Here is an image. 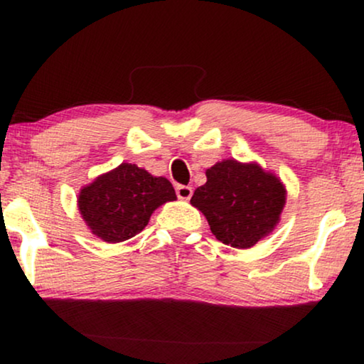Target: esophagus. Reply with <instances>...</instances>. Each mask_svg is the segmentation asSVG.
<instances>
[{
  "label": "esophagus",
  "instance_id": "1",
  "mask_svg": "<svg viewBox=\"0 0 364 364\" xmlns=\"http://www.w3.org/2000/svg\"><path fill=\"white\" fill-rule=\"evenodd\" d=\"M176 193L178 198H182V200H188V198L192 197V187L188 186H177L176 187Z\"/></svg>",
  "mask_w": 364,
  "mask_h": 364
}]
</instances>
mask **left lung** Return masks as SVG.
Wrapping results in <instances>:
<instances>
[{
	"instance_id": "obj_1",
	"label": "left lung",
	"mask_w": 364,
	"mask_h": 364,
	"mask_svg": "<svg viewBox=\"0 0 364 364\" xmlns=\"http://www.w3.org/2000/svg\"><path fill=\"white\" fill-rule=\"evenodd\" d=\"M205 176L191 203L205 215L217 240L250 248L275 228L287 198L280 178L257 164L237 161L217 162Z\"/></svg>"
}]
</instances>
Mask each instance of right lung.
I'll return each instance as SVG.
<instances>
[{"label":"right lung","mask_w":364,"mask_h":364,"mask_svg":"<svg viewBox=\"0 0 364 364\" xmlns=\"http://www.w3.org/2000/svg\"><path fill=\"white\" fill-rule=\"evenodd\" d=\"M172 183L136 164H121L79 193V210L94 235L107 243L137 235L162 203L176 200Z\"/></svg>","instance_id":"add662e5"}]
</instances>
